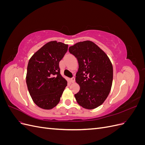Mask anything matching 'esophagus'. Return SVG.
<instances>
[{"instance_id":"1","label":"esophagus","mask_w":145,"mask_h":145,"mask_svg":"<svg viewBox=\"0 0 145 145\" xmlns=\"http://www.w3.org/2000/svg\"><path fill=\"white\" fill-rule=\"evenodd\" d=\"M71 82L72 83L75 82V78H74V77L71 78Z\"/></svg>"}]
</instances>
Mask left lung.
Returning a JSON list of instances; mask_svg holds the SVG:
<instances>
[{"instance_id":"8db88e82","label":"left lung","mask_w":145,"mask_h":145,"mask_svg":"<svg viewBox=\"0 0 145 145\" xmlns=\"http://www.w3.org/2000/svg\"><path fill=\"white\" fill-rule=\"evenodd\" d=\"M78 63L76 82L80 91L74 95L77 103L93 109L103 104L110 93L113 67L106 54L90 40L80 42L69 48Z\"/></svg>"}]
</instances>
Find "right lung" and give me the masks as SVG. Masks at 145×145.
I'll use <instances>...</instances> for the list:
<instances>
[{"label": "right lung", "mask_w": 145, "mask_h": 145, "mask_svg": "<svg viewBox=\"0 0 145 145\" xmlns=\"http://www.w3.org/2000/svg\"><path fill=\"white\" fill-rule=\"evenodd\" d=\"M68 47L63 43L51 41L29 60L26 82L31 97L39 108L51 109L60 102L67 81L60 74L59 62Z\"/></svg>", "instance_id": "1"}]
</instances>
